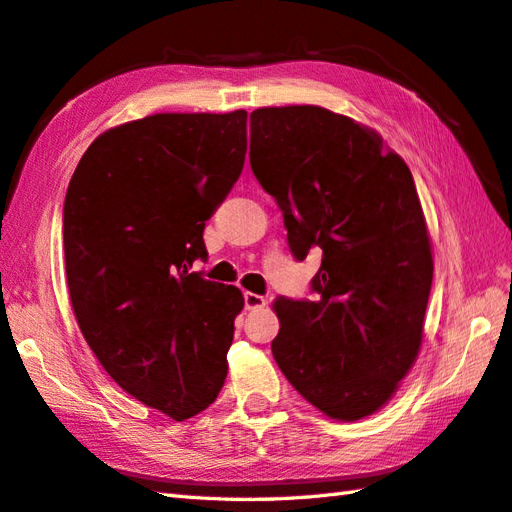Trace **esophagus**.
Returning <instances> with one entry per match:
<instances>
[{"instance_id":"esophagus-1","label":"esophagus","mask_w":512,"mask_h":512,"mask_svg":"<svg viewBox=\"0 0 512 512\" xmlns=\"http://www.w3.org/2000/svg\"><path fill=\"white\" fill-rule=\"evenodd\" d=\"M265 305H267V300H265L263 296L252 294V291H245V307H247L249 311H254V309H263Z\"/></svg>"}]
</instances>
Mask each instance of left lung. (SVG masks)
Masks as SVG:
<instances>
[{"mask_svg": "<svg viewBox=\"0 0 512 512\" xmlns=\"http://www.w3.org/2000/svg\"><path fill=\"white\" fill-rule=\"evenodd\" d=\"M249 128L291 254L322 249L316 300L274 302L271 353L318 411L362 420L393 398L424 338L433 245L411 170L378 132L320 106L258 108Z\"/></svg>", "mask_w": 512, "mask_h": 512, "instance_id": "8db88e82", "label": "left lung"}]
</instances>
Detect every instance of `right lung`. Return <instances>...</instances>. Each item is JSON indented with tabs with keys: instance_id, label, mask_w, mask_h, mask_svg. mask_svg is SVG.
Masks as SVG:
<instances>
[{
	"instance_id": "1",
	"label": "right lung",
	"mask_w": 512,
	"mask_h": 512,
	"mask_svg": "<svg viewBox=\"0 0 512 512\" xmlns=\"http://www.w3.org/2000/svg\"><path fill=\"white\" fill-rule=\"evenodd\" d=\"M247 112H161L90 143L64 203V271L83 338L119 387L176 422L227 378L245 298L190 271L243 172Z\"/></svg>"
}]
</instances>
